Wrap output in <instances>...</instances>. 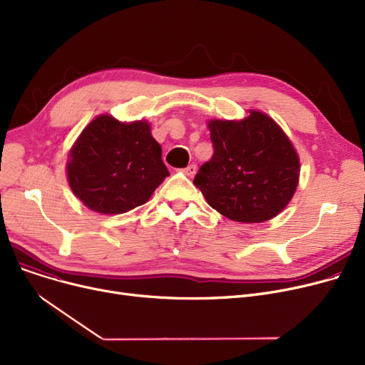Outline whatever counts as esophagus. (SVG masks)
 <instances>
[{"mask_svg":"<svg viewBox=\"0 0 365 365\" xmlns=\"http://www.w3.org/2000/svg\"><path fill=\"white\" fill-rule=\"evenodd\" d=\"M183 173L186 176H189V178H192L195 173H197V165L195 164H189L186 168H183Z\"/></svg>","mask_w":365,"mask_h":365,"instance_id":"obj_1","label":"esophagus"}]
</instances>
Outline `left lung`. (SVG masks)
<instances>
[{
	"label": "left lung",
	"mask_w": 365,
	"mask_h": 365,
	"mask_svg": "<svg viewBox=\"0 0 365 365\" xmlns=\"http://www.w3.org/2000/svg\"><path fill=\"white\" fill-rule=\"evenodd\" d=\"M215 153L194 183L225 217L262 223L275 217L293 198L299 157L290 139L266 113L250 110L241 121L208 123Z\"/></svg>",
	"instance_id": "left-lung-1"
}]
</instances>
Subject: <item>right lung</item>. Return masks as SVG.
Wrapping results in <instances>:
<instances>
[{
  "label": "right lung",
  "mask_w": 365,
  "mask_h": 365,
  "mask_svg": "<svg viewBox=\"0 0 365 365\" xmlns=\"http://www.w3.org/2000/svg\"><path fill=\"white\" fill-rule=\"evenodd\" d=\"M68 182L93 212L121 215L145 204L170 175L146 121L99 115L69 152Z\"/></svg>",
  "instance_id": "right-lung-1"
}]
</instances>
